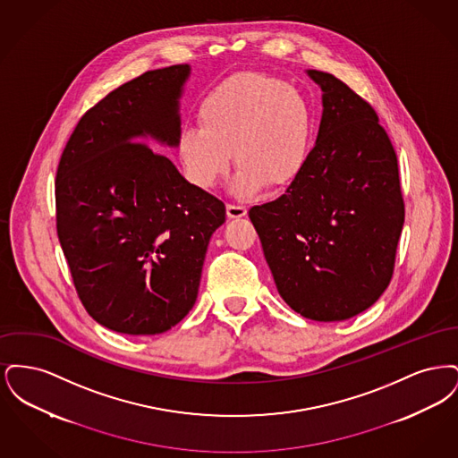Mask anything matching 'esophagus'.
<instances>
[{
	"instance_id": "esophagus-1",
	"label": "esophagus",
	"mask_w": 458,
	"mask_h": 458,
	"mask_svg": "<svg viewBox=\"0 0 458 458\" xmlns=\"http://www.w3.org/2000/svg\"><path fill=\"white\" fill-rule=\"evenodd\" d=\"M247 215V208L242 204H226V216L230 219L243 218Z\"/></svg>"
}]
</instances>
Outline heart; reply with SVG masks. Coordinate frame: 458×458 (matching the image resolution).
I'll use <instances>...</instances> for the list:
<instances>
[{
	"mask_svg": "<svg viewBox=\"0 0 458 458\" xmlns=\"http://www.w3.org/2000/svg\"><path fill=\"white\" fill-rule=\"evenodd\" d=\"M199 123L183 127L176 149L189 180L211 189L228 172L232 153L239 168L230 182L237 196L266 183L288 185L304 170L316 133L312 103L282 79L243 73L213 89L199 106Z\"/></svg>",
	"mask_w": 458,
	"mask_h": 458,
	"instance_id": "heart-1",
	"label": "heart"
}]
</instances>
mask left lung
<instances>
[{"label": "left lung", "mask_w": 458, "mask_h": 458, "mask_svg": "<svg viewBox=\"0 0 458 458\" xmlns=\"http://www.w3.org/2000/svg\"><path fill=\"white\" fill-rule=\"evenodd\" d=\"M323 116L304 170L276 200L249 211L278 293L312 321H344L390 284L405 218L398 163L368 101L307 70Z\"/></svg>", "instance_id": "left-lung-1"}]
</instances>
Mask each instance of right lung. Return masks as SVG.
I'll use <instances>...</instances> for the list:
<instances>
[{
  "instance_id": "obj_1",
  "label": "right lung",
  "mask_w": 458,
  "mask_h": 458,
  "mask_svg": "<svg viewBox=\"0 0 458 458\" xmlns=\"http://www.w3.org/2000/svg\"><path fill=\"white\" fill-rule=\"evenodd\" d=\"M191 66L151 70L81 118L56 172V230L90 318L123 335H157L196 304L225 204L146 142L176 148Z\"/></svg>"
}]
</instances>
